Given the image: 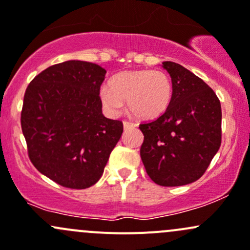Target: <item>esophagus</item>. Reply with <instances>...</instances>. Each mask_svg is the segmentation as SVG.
<instances>
[{"label":"esophagus","mask_w":250,"mask_h":250,"mask_svg":"<svg viewBox=\"0 0 250 250\" xmlns=\"http://www.w3.org/2000/svg\"><path fill=\"white\" fill-rule=\"evenodd\" d=\"M134 125H135L133 122H129V121H123V127H125V129H129V128H133Z\"/></svg>","instance_id":"esophagus-1"}]
</instances>
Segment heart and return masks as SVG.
<instances>
[{"mask_svg": "<svg viewBox=\"0 0 250 250\" xmlns=\"http://www.w3.org/2000/svg\"><path fill=\"white\" fill-rule=\"evenodd\" d=\"M99 95L103 106L110 113L120 112L127 100L128 111L134 117L151 120L168 109L173 84L169 76L161 70H128L111 78Z\"/></svg>", "mask_w": 250, "mask_h": 250, "instance_id": "1", "label": "heart"}]
</instances>
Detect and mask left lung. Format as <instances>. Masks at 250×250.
I'll return each instance as SVG.
<instances>
[{"label": "left lung", "mask_w": 250, "mask_h": 250, "mask_svg": "<svg viewBox=\"0 0 250 250\" xmlns=\"http://www.w3.org/2000/svg\"><path fill=\"white\" fill-rule=\"evenodd\" d=\"M162 66L172 77V103L160 117L139 125L140 157L157 185H188L203 175L221 145L220 100L181 65L165 62Z\"/></svg>", "instance_id": "1"}]
</instances>
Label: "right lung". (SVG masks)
<instances>
[{
	"label": "right lung",
	"instance_id": "obj_1",
	"mask_svg": "<svg viewBox=\"0 0 250 250\" xmlns=\"http://www.w3.org/2000/svg\"><path fill=\"white\" fill-rule=\"evenodd\" d=\"M106 70L69 60L37 75L25 90L21 130L40 173L67 188H87L104 173L123 123L103 115Z\"/></svg>",
	"mask_w": 250,
	"mask_h": 250
}]
</instances>
